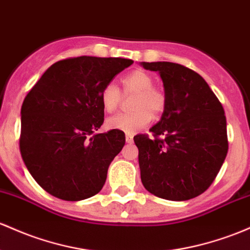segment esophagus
Listing matches in <instances>:
<instances>
[{
    "instance_id": "1",
    "label": "esophagus",
    "mask_w": 250,
    "mask_h": 250,
    "mask_svg": "<svg viewBox=\"0 0 250 250\" xmlns=\"http://www.w3.org/2000/svg\"><path fill=\"white\" fill-rule=\"evenodd\" d=\"M125 141H127V144H133L134 142V138L131 134H125Z\"/></svg>"
}]
</instances>
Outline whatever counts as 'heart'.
<instances>
[{"label": "heart", "mask_w": 250, "mask_h": 250, "mask_svg": "<svg viewBox=\"0 0 250 250\" xmlns=\"http://www.w3.org/2000/svg\"><path fill=\"white\" fill-rule=\"evenodd\" d=\"M154 79L144 70H135L123 77V94L134 95L131 101L133 111L119 114L106 120V127L112 130H121L134 134L146 127L153 116H159L166 105L165 94L153 86ZM121 91L114 83L106 84L101 91V103L106 112H112L121 103Z\"/></svg>", "instance_id": "heart-1"}]
</instances>
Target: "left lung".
Here are the masks:
<instances>
[{"mask_svg":"<svg viewBox=\"0 0 250 250\" xmlns=\"http://www.w3.org/2000/svg\"><path fill=\"white\" fill-rule=\"evenodd\" d=\"M159 73L166 105L150 128L154 138L134 136L145 188L159 198L188 201L215 180L228 153L222 104L202 76L168 62H140Z\"/></svg>","mask_w":250,"mask_h":250,"instance_id":"8db88e82","label":"left lung"}]
</instances>
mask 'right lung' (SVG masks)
Returning <instances> with one entry per match:
<instances>
[{"label": "right lung", "mask_w": 250, "mask_h": 250, "mask_svg": "<svg viewBox=\"0 0 250 250\" xmlns=\"http://www.w3.org/2000/svg\"><path fill=\"white\" fill-rule=\"evenodd\" d=\"M133 60L77 57L57 62L21 106L20 150L34 180L64 201L102 190L109 165L125 144V133L96 134L104 121L101 91Z\"/></svg>", "instance_id": "right-lung-1"}]
</instances>
